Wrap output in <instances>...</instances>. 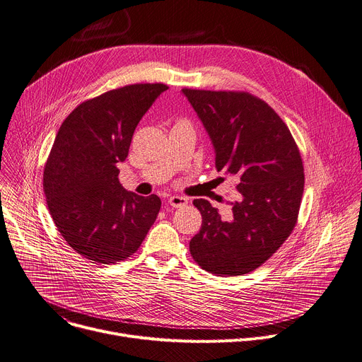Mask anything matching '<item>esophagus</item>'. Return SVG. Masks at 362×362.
Wrapping results in <instances>:
<instances>
[{"label":"esophagus","instance_id":"34e87169","mask_svg":"<svg viewBox=\"0 0 362 362\" xmlns=\"http://www.w3.org/2000/svg\"><path fill=\"white\" fill-rule=\"evenodd\" d=\"M187 204V199L183 198V196H170L169 198V205L173 208H182Z\"/></svg>","mask_w":362,"mask_h":362}]
</instances>
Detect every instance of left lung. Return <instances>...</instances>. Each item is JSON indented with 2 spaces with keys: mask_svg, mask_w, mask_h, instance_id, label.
I'll return each instance as SVG.
<instances>
[{
  "mask_svg": "<svg viewBox=\"0 0 362 362\" xmlns=\"http://www.w3.org/2000/svg\"><path fill=\"white\" fill-rule=\"evenodd\" d=\"M211 139L218 172L234 177L240 201L221 216L194 199L202 228L189 244L198 264L216 276L259 267L291 234L305 186L303 164L287 125L247 92L182 89Z\"/></svg>",
  "mask_w": 362,
  "mask_h": 362,
  "instance_id": "left-lung-1",
  "label": "left lung"
}]
</instances>
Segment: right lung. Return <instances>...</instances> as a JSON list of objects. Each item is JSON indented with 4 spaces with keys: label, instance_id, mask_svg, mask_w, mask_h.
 Masks as SVG:
<instances>
[{
    "label": "right lung",
    "instance_id": "add662e5",
    "mask_svg": "<svg viewBox=\"0 0 362 362\" xmlns=\"http://www.w3.org/2000/svg\"><path fill=\"white\" fill-rule=\"evenodd\" d=\"M163 83H136L78 105L60 125L47 158L43 187L50 215L78 254L101 264L133 255L154 223L161 201L118 180L134 131Z\"/></svg>",
    "mask_w": 362,
    "mask_h": 362
}]
</instances>
